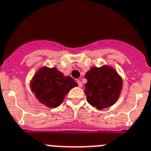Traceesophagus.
I'll return each mask as SVG.
<instances>
[{
  "label": "esophagus",
  "instance_id": "34e87169",
  "mask_svg": "<svg viewBox=\"0 0 151 151\" xmlns=\"http://www.w3.org/2000/svg\"><path fill=\"white\" fill-rule=\"evenodd\" d=\"M77 84H78V86L79 87H82V83H81V81L80 80H77Z\"/></svg>",
  "mask_w": 151,
  "mask_h": 151
}]
</instances>
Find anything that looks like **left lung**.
Here are the masks:
<instances>
[{
  "label": "left lung",
  "mask_w": 151,
  "mask_h": 151,
  "mask_svg": "<svg viewBox=\"0 0 151 151\" xmlns=\"http://www.w3.org/2000/svg\"><path fill=\"white\" fill-rule=\"evenodd\" d=\"M84 93L86 100L97 109L108 108L118 100L122 89V79L112 67H93L86 73Z\"/></svg>",
  "instance_id": "8db88e82"
}]
</instances>
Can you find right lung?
<instances>
[{"mask_svg": "<svg viewBox=\"0 0 151 151\" xmlns=\"http://www.w3.org/2000/svg\"><path fill=\"white\" fill-rule=\"evenodd\" d=\"M77 82L70 76H65L56 68L44 66L36 72L30 81V87L36 98L49 108L60 106L65 96Z\"/></svg>", "mask_w": 151, "mask_h": 151, "instance_id": "add662e5", "label": "right lung"}]
</instances>
